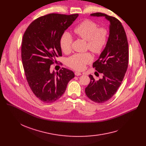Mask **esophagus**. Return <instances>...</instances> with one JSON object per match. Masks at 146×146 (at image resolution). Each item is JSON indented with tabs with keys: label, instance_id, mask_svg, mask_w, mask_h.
Instances as JSON below:
<instances>
[{
	"label": "esophagus",
	"instance_id": "obj_1",
	"mask_svg": "<svg viewBox=\"0 0 146 146\" xmlns=\"http://www.w3.org/2000/svg\"><path fill=\"white\" fill-rule=\"evenodd\" d=\"M74 74H75L76 76H80V75L82 74V73H80V72H76L74 73Z\"/></svg>",
	"mask_w": 146,
	"mask_h": 146
}]
</instances>
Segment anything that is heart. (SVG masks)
Masks as SVG:
<instances>
[{
  "label": "heart",
  "instance_id": "heart-1",
  "mask_svg": "<svg viewBox=\"0 0 146 146\" xmlns=\"http://www.w3.org/2000/svg\"><path fill=\"white\" fill-rule=\"evenodd\" d=\"M74 34L84 40L87 41V48L95 54H100L108 43L110 31L106 27H99L97 22L90 19L80 22L74 28ZM72 37L67 32L61 35L59 40L61 50L64 53L72 50ZM93 61V57L89 52L77 53L67 60V65L76 70H83L86 66Z\"/></svg>",
  "mask_w": 146,
  "mask_h": 146
}]
</instances>
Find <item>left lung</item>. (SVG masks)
Wrapping results in <instances>:
<instances>
[{
	"label": "left lung",
	"instance_id": "left-lung-1",
	"mask_svg": "<svg viewBox=\"0 0 146 146\" xmlns=\"http://www.w3.org/2000/svg\"><path fill=\"white\" fill-rule=\"evenodd\" d=\"M91 15L105 17L111 24L108 43L93 64L95 70L103 74V78L96 80L90 74V81L85 88V93L90 99L102 104L114 95L123 80L128 65V44L124 27L118 19L100 12Z\"/></svg>",
	"mask_w": 146,
	"mask_h": 146
}]
</instances>
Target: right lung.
Returning a JSON list of instances; mask_svg holds the SVG:
<instances>
[{
    "label": "right lung",
    "instance_id": "add662e5",
    "mask_svg": "<svg viewBox=\"0 0 146 146\" xmlns=\"http://www.w3.org/2000/svg\"><path fill=\"white\" fill-rule=\"evenodd\" d=\"M79 14L50 13L31 23L23 35L21 57L28 85L34 94L45 103L55 102L65 92L73 72L62 68L51 73V65L62 56L59 40Z\"/></svg>",
    "mask_w": 146,
    "mask_h": 146
}]
</instances>
